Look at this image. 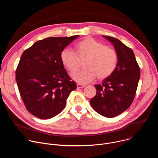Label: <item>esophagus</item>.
<instances>
[{
	"label": "esophagus",
	"mask_w": 158,
	"mask_h": 158,
	"mask_svg": "<svg viewBox=\"0 0 158 158\" xmlns=\"http://www.w3.org/2000/svg\"><path fill=\"white\" fill-rule=\"evenodd\" d=\"M85 85H83V84H77V87L78 89H81V88H84Z\"/></svg>",
	"instance_id": "obj_1"
}]
</instances>
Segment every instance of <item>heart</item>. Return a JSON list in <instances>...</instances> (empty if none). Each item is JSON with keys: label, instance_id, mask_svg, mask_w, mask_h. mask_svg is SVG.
Masks as SVG:
<instances>
[{"label": "heart", "instance_id": "1", "mask_svg": "<svg viewBox=\"0 0 158 158\" xmlns=\"http://www.w3.org/2000/svg\"><path fill=\"white\" fill-rule=\"evenodd\" d=\"M75 48L77 54L72 49L65 48L60 56V60L67 71L70 73H74L71 77L74 81L81 84L88 83L96 76L99 79H104L115 70L118 56L113 48L104 46L91 37L77 42ZM85 57L84 64L85 68L76 72L78 67V58Z\"/></svg>", "mask_w": 158, "mask_h": 158}]
</instances>
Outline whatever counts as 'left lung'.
Segmentation results:
<instances>
[{"label": "left lung", "instance_id": "obj_1", "mask_svg": "<svg viewBox=\"0 0 158 158\" xmlns=\"http://www.w3.org/2000/svg\"><path fill=\"white\" fill-rule=\"evenodd\" d=\"M113 45L118 56L115 70L101 84L94 85L96 96L90 100L91 107L99 114L114 118L132 104L140 78V69L131 49L119 39L102 35Z\"/></svg>", "mask_w": 158, "mask_h": 158}]
</instances>
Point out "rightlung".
I'll return each instance as SVG.
<instances>
[{
	"label": "right lung",
	"mask_w": 158,
	"mask_h": 158,
	"mask_svg": "<svg viewBox=\"0 0 158 158\" xmlns=\"http://www.w3.org/2000/svg\"><path fill=\"white\" fill-rule=\"evenodd\" d=\"M79 35L49 37L35 42L20 57L16 81L27 110L42 119L52 118L64 109L77 87L64 69L62 51Z\"/></svg>",
	"instance_id": "add662e5"
}]
</instances>
